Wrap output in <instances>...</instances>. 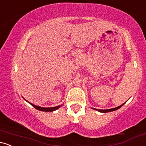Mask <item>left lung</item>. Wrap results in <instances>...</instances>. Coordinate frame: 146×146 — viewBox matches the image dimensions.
I'll use <instances>...</instances> for the list:
<instances>
[{"instance_id":"left-lung-1","label":"left lung","mask_w":146,"mask_h":146,"mask_svg":"<svg viewBox=\"0 0 146 146\" xmlns=\"http://www.w3.org/2000/svg\"><path fill=\"white\" fill-rule=\"evenodd\" d=\"M125 103H124V104H125ZM122 104V105L119 106H118V107H116V108H111V109H107V110H100V109H95V110H98V111L101 112V113H108V112L114 111V110H117V109H119V108H121V107L122 106H123V104Z\"/></svg>"}]
</instances>
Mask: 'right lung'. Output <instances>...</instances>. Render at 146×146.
I'll use <instances>...</instances> for the list:
<instances>
[{"label": "right lung", "instance_id": "right-lung-1", "mask_svg": "<svg viewBox=\"0 0 146 146\" xmlns=\"http://www.w3.org/2000/svg\"><path fill=\"white\" fill-rule=\"evenodd\" d=\"M31 104V105L32 106L34 107L35 108H36L37 110H41V111H45V112H51V111H54V110H56V109H58V108H60V106H56V107H51V108H43V107H40V106H36L34 104H33L30 103Z\"/></svg>", "mask_w": 146, "mask_h": 146}]
</instances>
